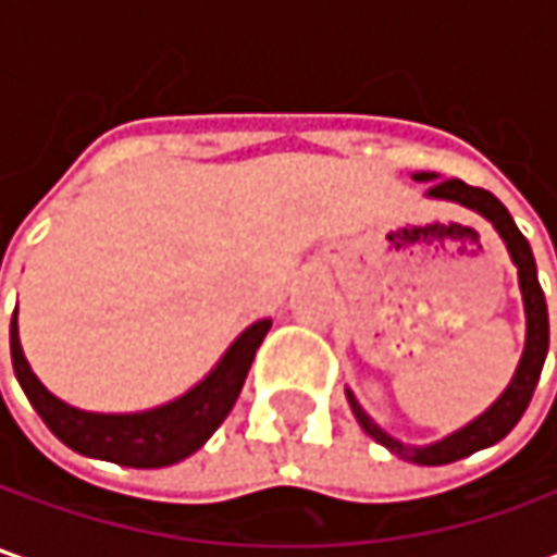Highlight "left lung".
<instances>
[{"label": "left lung", "instance_id": "8db88e82", "mask_svg": "<svg viewBox=\"0 0 557 557\" xmlns=\"http://www.w3.org/2000/svg\"><path fill=\"white\" fill-rule=\"evenodd\" d=\"M416 180L428 183L434 180V173H418ZM431 198H443V201H456L468 210H478L483 213L490 223L496 225V232L503 235V242L508 245V253L518 267V278H521V294H524V310H527V344L524 356H521V366L511 377L508 391H505L481 418H474L468 428L456 431L453 437L440 440L434 446H424V449H409L403 443H396L394 437H387L372 418L366 416L359 409V403L350 396V406H354L359 424L366 428V434L372 440H377L381 446H387L396 456H406V459L418 461V465H449V461H459L478 449H486L499 440L521 421V416L527 412L530 399H533V391H536V381H540V372H543V362H546L548 354V310H546V297H543V288H540V278H536V260H533V250L527 245V238L518 232V225L511 220V213L505 210V203L490 195L486 188H478V185L461 183V180H443V183H434L428 188Z\"/></svg>", "mask_w": 557, "mask_h": 557}]
</instances>
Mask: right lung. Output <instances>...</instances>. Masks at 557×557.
Listing matches in <instances>:
<instances>
[{"label": "right lung", "instance_id": "obj_1", "mask_svg": "<svg viewBox=\"0 0 557 557\" xmlns=\"http://www.w3.org/2000/svg\"><path fill=\"white\" fill-rule=\"evenodd\" d=\"M269 325H272L269 319L250 325L228 347L223 362L207 374L195 391L180 396L176 403H166L161 409L139 412V416H96V412H79L74 406L54 399L36 381V374L24 359L14 315H11V362L33 409L39 412L54 437L67 443L74 453L126 465V468H166L191 456L195 449H201L207 437L223 424V418L242 394L247 369L253 362L257 347L263 344Z\"/></svg>", "mask_w": 557, "mask_h": 557}]
</instances>
